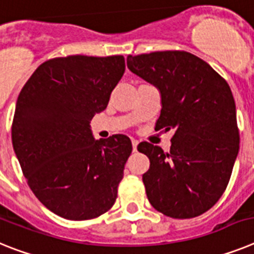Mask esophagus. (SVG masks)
<instances>
[{"label": "esophagus", "mask_w": 254, "mask_h": 254, "mask_svg": "<svg viewBox=\"0 0 254 254\" xmlns=\"http://www.w3.org/2000/svg\"><path fill=\"white\" fill-rule=\"evenodd\" d=\"M131 144H133V151L135 152L136 151V147H138V140L133 139V140H131Z\"/></svg>", "instance_id": "34e87169"}]
</instances>
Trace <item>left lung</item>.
<instances>
[{
  "label": "left lung",
  "mask_w": 254,
  "mask_h": 254,
  "mask_svg": "<svg viewBox=\"0 0 254 254\" xmlns=\"http://www.w3.org/2000/svg\"><path fill=\"white\" fill-rule=\"evenodd\" d=\"M127 67L160 90L156 130L175 129L170 152L148 142L143 183L149 203L173 219H191L220 199L239 151L231 89L221 75L185 51L129 55Z\"/></svg>",
  "instance_id": "left-lung-1"
}]
</instances>
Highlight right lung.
Segmentation results:
<instances>
[{
  "mask_svg": "<svg viewBox=\"0 0 254 254\" xmlns=\"http://www.w3.org/2000/svg\"><path fill=\"white\" fill-rule=\"evenodd\" d=\"M124 56L56 57L17 97L12 145L35 197L64 219L98 217L114 206L131 153L127 135L96 140L90 120L107 107Z\"/></svg>",
  "mask_w": 254,
  "mask_h": 254,
  "instance_id": "add662e5",
  "label": "right lung"
}]
</instances>
